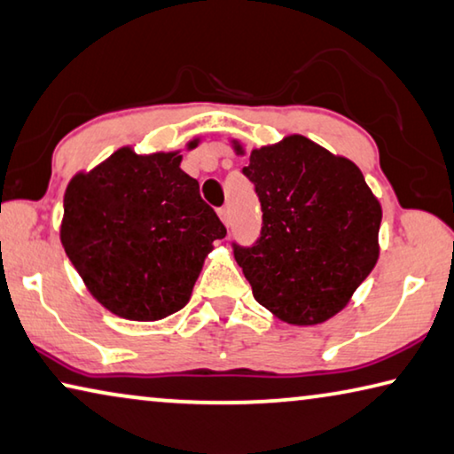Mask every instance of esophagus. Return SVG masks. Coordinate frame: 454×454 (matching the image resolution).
I'll return each mask as SVG.
<instances>
[{
    "label": "esophagus",
    "mask_w": 454,
    "mask_h": 454,
    "mask_svg": "<svg viewBox=\"0 0 454 454\" xmlns=\"http://www.w3.org/2000/svg\"><path fill=\"white\" fill-rule=\"evenodd\" d=\"M218 215H220V220L224 222V226H230V212H228V207L224 206V207H220L218 210Z\"/></svg>",
    "instance_id": "esophagus-1"
}]
</instances>
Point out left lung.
<instances>
[{"label": "left lung", "mask_w": 454, "mask_h": 454, "mask_svg": "<svg viewBox=\"0 0 454 454\" xmlns=\"http://www.w3.org/2000/svg\"><path fill=\"white\" fill-rule=\"evenodd\" d=\"M242 174L261 200L262 228L253 247L232 248L254 299L293 325L333 317L380 254L382 206L364 174L303 135L254 149Z\"/></svg>", "instance_id": "obj_1"}]
</instances>
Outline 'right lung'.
<instances>
[{"instance_id": "right-lung-1", "label": "right lung", "mask_w": 454, "mask_h": 454, "mask_svg": "<svg viewBox=\"0 0 454 454\" xmlns=\"http://www.w3.org/2000/svg\"><path fill=\"white\" fill-rule=\"evenodd\" d=\"M179 161L123 147L64 193L62 247L92 297L119 317L157 321L185 307L214 240L226 236Z\"/></svg>"}]
</instances>
